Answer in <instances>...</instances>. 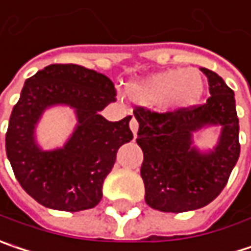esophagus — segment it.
<instances>
[{
  "instance_id": "34e87169",
  "label": "esophagus",
  "mask_w": 251,
  "mask_h": 251,
  "mask_svg": "<svg viewBox=\"0 0 251 251\" xmlns=\"http://www.w3.org/2000/svg\"><path fill=\"white\" fill-rule=\"evenodd\" d=\"M129 127H130L132 133L136 136V133H138V129H139V124H138V121H136L135 118H132V119H130V122H129Z\"/></svg>"
}]
</instances>
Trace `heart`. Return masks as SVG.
Returning a JSON list of instances; mask_svg holds the SVG:
<instances>
[{
  "mask_svg": "<svg viewBox=\"0 0 251 251\" xmlns=\"http://www.w3.org/2000/svg\"><path fill=\"white\" fill-rule=\"evenodd\" d=\"M204 79L195 69L167 70L127 86L129 98L136 103L155 104L159 110L175 112L200 100Z\"/></svg>",
  "mask_w": 251,
  "mask_h": 251,
  "instance_id": "1",
  "label": "heart"
}]
</instances>
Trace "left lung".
Listing matches in <instances>:
<instances>
[{"mask_svg": "<svg viewBox=\"0 0 251 251\" xmlns=\"http://www.w3.org/2000/svg\"><path fill=\"white\" fill-rule=\"evenodd\" d=\"M210 98L200 106L158 113L135 107L139 124L138 145L144 152L141 176L145 201L153 210L184 213L210 204L226 187L240 155L239 118L234 92L217 73L201 67ZM220 125L222 133L213 151L192 145V133Z\"/></svg>", "mask_w": 251, "mask_h": 251, "instance_id": "1", "label": "left lung"}]
</instances>
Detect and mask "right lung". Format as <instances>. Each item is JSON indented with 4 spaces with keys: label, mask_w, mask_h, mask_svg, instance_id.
Masks as SVG:
<instances>
[{
    "label": "right lung",
    "mask_w": 251,
    "mask_h": 251,
    "mask_svg": "<svg viewBox=\"0 0 251 251\" xmlns=\"http://www.w3.org/2000/svg\"><path fill=\"white\" fill-rule=\"evenodd\" d=\"M115 96L112 80L77 64H50L25 80L10 116L5 151L20 185L37 202L70 213L99 204L118 149L133 138L130 116L109 122L99 115ZM56 104L73 107L78 126L63 149L43 151L35 125Z\"/></svg>",
    "instance_id": "add662e5"
}]
</instances>
